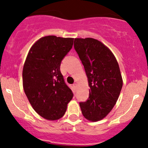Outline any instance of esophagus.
Masks as SVG:
<instances>
[{
  "mask_svg": "<svg viewBox=\"0 0 148 148\" xmlns=\"http://www.w3.org/2000/svg\"><path fill=\"white\" fill-rule=\"evenodd\" d=\"M77 83H74L73 84V88L75 89H76V88H77Z\"/></svg>",
  "mask_w": 148,
  "mask_h": 148,
  "instance_id": "esophagus-1",
  "label": "esophagus"
}]
</instances>
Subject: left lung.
Returning a JSON list of instances; mask_svg holds the SVG:
<instances>
[{
	"mask_svg": "<svg viewBox=\"0 0 148 148\" xmlns=\"http://www.w3.org/2000/svg\"><path fill=\"white\" fill-rule=\"evenodd\" d=\"M74 47L90 87L88 99L79 103L80 108L86 119L98 121L109 114L119 97L123 86L119 66L108 47L94 38H75Z\"/></svg>",
	"mask_w": 148,
	"mask_h": 148,
	"instance_id": "1",
	"label": "left lung"
}]
</instances>
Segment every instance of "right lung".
<instances>
[{
	"label": "right lung",
	"mask_w": 148,
	"mask_h": 148,
	"mask_svg": "<svg viewBox=\"0 0 148 148\" xmlns=\"http://www.w3.org/2000/svg\"><path fill=\"white\" fill-rule=\"evenodd\" d=\"M73 40L56 36L40 38L31 47L24 64V91L34 110L49 121L62 117L73 97L60 69Z\"/></svg>",
	"instance_id": "obj_1"
}]
</instances>
